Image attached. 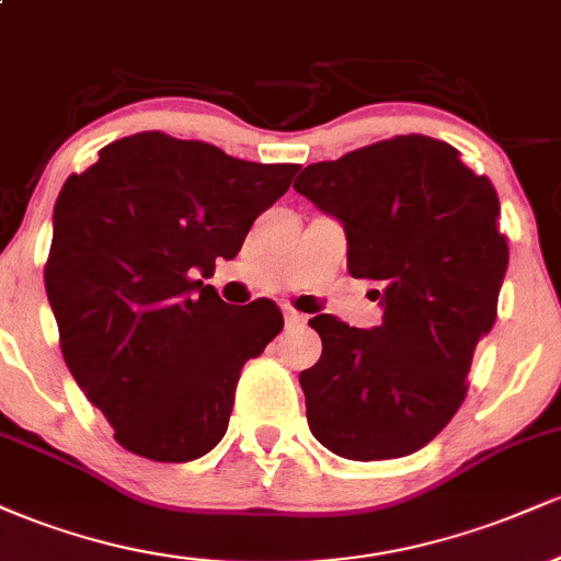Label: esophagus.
<instances>
[{
  "mask_svg": "<svg viewBox=\"0 0 561 561\" xmlns=\"http://www.w3.org/2000/svg\"><path fill=\"white\" fill-rule=\"evenodd\" d=\"M282 311H285V321H287L289 327H300V324H306V313L295 311L293 306H285V308H282Z\"/></svg>",
  "mask_w": 561,
  "mask_h": 561,
  "instance_id": "esophagus-1",
  "label": "esophagus"
}]
</instances>
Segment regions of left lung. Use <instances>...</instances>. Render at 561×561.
I'll list each match as a JSON object with an SVG mask.
<instances>
[{"label": "left lung", "instance_id": "8db88e82", "mask_svg": "<svg viewBox=\"0 0 561 561\" xmlns=\"http://www.w3.org/2000/svg\"><path fill=\"white\" fill-rule=\"evenodd\" d=\"M295 190L343 221L347 272L377 282L385 308L375 330L308 321L321 337L317 366L300 371L308 427L353 461L414 454L459 411L495 321L508 263L499 195L422 134L311 163Z\"/></svg>", "mask_w": 561, "mask_h": 561}]
</instances>
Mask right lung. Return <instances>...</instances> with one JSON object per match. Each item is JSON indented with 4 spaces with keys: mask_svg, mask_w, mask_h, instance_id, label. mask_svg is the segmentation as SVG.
Masks as SVG:
<instances>
[{
    "mask_svg": "<svg viewBox=\"0 0 561 561\" xmlns=\"http://www.w3.org/2000/svg\"><path fill=\"white\" fill-rule=\"evenodd\" d=\"M298 169L141 131L62 184L44 266L62 358L131 454L179 465L227 433L244 362L285 319L272 300L234 311L196 276L240 253Z\"/></svg>",
    "mask_w": 561,
    "mask_h": 561,
    "instance_id": "1",
    "label": "right lung"
}]
</instances>
